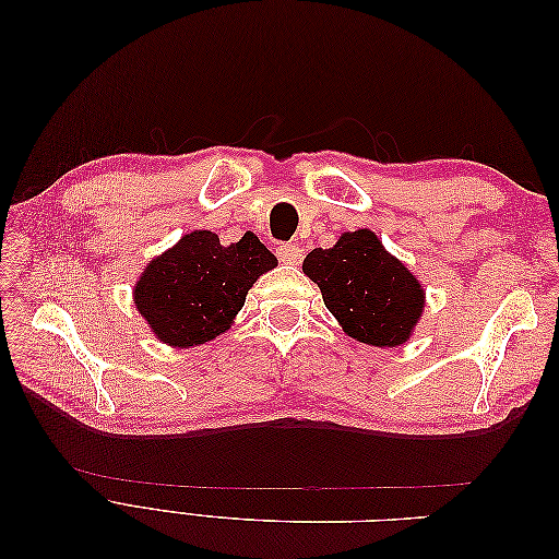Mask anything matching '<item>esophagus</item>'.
Instances as JSON below:
<instances>
[{"mask_svg":"<svg viewBox=\"0 0 559 559\" xmlns=\"http://www.w3.org/2000/svg\"><path fill=\"white\" fill-rule=\"evenodd\" d=\"M277 257H280V261H282V263H286V265H294V263H298V261H300V257H302V249H300L298 245H292V242H282V245L277 247Z\"/></svg>","mask_w":559,"mask_h":559,"instance_id":"obj_1","label":"esophagus"}]
</instances>
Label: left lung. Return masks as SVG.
<instances>
[{"label":"left lung","instance_id":"left-lung-1","mask_svg":"<svg viewBox=\"0 0 559 559\" xmlns=\"http://www.w3.org/2000/svg\"><path fill=\"white\" fill-rule=\"evenodd\" d=\"M302 273L345 333L366 345H403L425 310L417 277L368 228L343 233L331 249H312Z\"/></svg>","mask_w":559,"mask_h":559}]
</instances>
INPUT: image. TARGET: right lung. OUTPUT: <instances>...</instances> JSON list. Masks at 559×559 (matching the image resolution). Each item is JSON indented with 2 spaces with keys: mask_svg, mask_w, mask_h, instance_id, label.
Masks as SVG:
<instances>
[{
  "mask_svg": "<svg viewBox=\"0 0 559 559\" xmlns=\"http://www.w3.org/2000/svg\"><path fill=\"white\" fill-rule=\"evenodd\" d=\"M277 265L253 233L222 245L212 230H193L148 261L134 286V306L158 341L195 347L230 329L247 292Z\"/></svg>",
  "mask_w": 559,
  "mask_h": 559,
  "instance_id": "right-lung-1",
  "label": "right lung"
}]
</instances>
